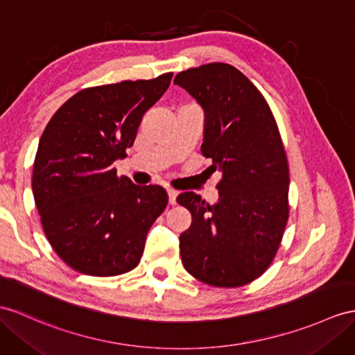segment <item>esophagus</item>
<instances>
[{"instance_id": "34e87169", "label": "esophagus", "mask_w": 355, "mask_h": 355, "mask_svg": "<svg viewBox=\"0 0 355 355\" xmlns=\"http://www.w3.org/2000/svg\"><path fill=\"white\" fill-rule=\"evenodd\" d=\"M167 196H168V203L170 205H176V197H178V191L176 189H167Z\"/></svg>"}]
</instances>
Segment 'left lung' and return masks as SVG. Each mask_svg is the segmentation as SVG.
<instances>
[{
  "instance_id": "left-lung-1",
  "label": "left lung",
  "mask_w": 355,
  "mask_h": 355,
  "mask_svg": "<svg viewBox=\"0 0 355 355\" xmlns=\"http://www.w3.org/2000/svg\"><path fill=\"white\" fill-rule=\"evenodd\" d=\"M205 114L202 153L218 170V200L187 191L178 203L193 223L179 236L185 270L200 282L236 288L261 275L277 253L289 217V168L272 112L236 67L211 63L175 78Z\"/></svg>"
}]
</instances>
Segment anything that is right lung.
Returning <instances> with one entry per match:
<instances>
[{
	"instance_id": "1",
	"label": "right lung",
	"mask_w": 355,
	"mask_h": 355,
	"mask_svg": "<svg viewBox=\"0 0 355 355\" xmlns=\"http://www.w3.org/2000/svg\"><path fill=\"white\" fill-rule=\"evenodd\" d=\"M173 73L78 92L49 120L33 167V196L51 247L83 274L119 275L140 262L167 206L166 189L117 176L144 112Z\"/></svg>"
}]
</instances>
